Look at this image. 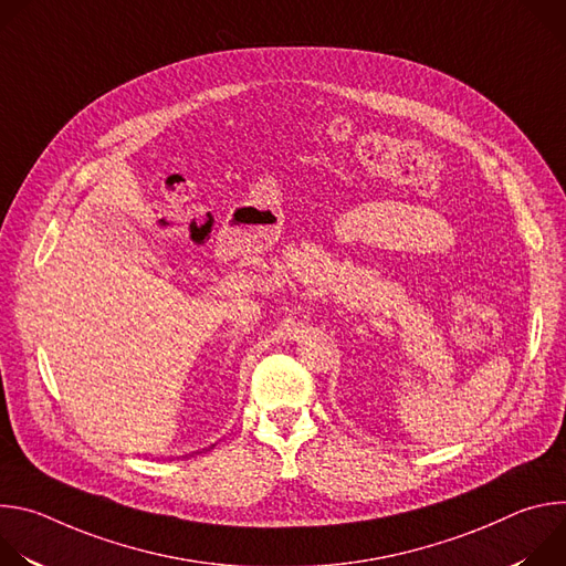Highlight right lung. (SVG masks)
<instances>
[{"instance_id": "right-lung-1", "label": "right lung", "mask_w": 566, "mask_h": 566, "mask_svg": "<svg viewBox=\"0 0 566 566\" xmlns=\"http://www.w3.org/2000/svg\"><path fill=\"white\" fill-rule=\"evenodd\" d=\"M210 448H214V446H210ZM192 454H199V452H192ZM192 454H186V457H192Z\"/></svg>"}]
</instances>
